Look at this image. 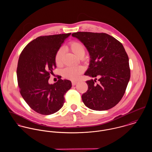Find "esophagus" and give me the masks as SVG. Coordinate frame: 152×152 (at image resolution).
I'll return each mask as SVG.
<instances>
[{"label": "esophagus", "mask_w": 152, "mask_h": 152, "mask_svg": "<svg viewBox=\"0 0 152 152\" xmlns=\"http://www.w3.org/2000/svg\"><path fill=\"white\" fill-rule=\"evenodd\" d=\"M72 86H75V85H76V84L77 83V81H72Z\"/></svg>", "instance_id": "esophagus-1"}]
</instances>
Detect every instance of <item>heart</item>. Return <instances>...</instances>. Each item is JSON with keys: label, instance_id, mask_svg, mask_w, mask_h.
Returning a JSON list of instances; mask_svg holds the SVG:
<instances>
[{"label": "heart", "instance_id": "b5f03b06", "mask_svg": "<svg viewBox=\"0 0 152 152\" xmlns=\"http://www.w3.org/2000/svg\"><path fill=\"white\" fill-rule=\"evenodd\" d=\"M77 57L79 58L83 57L86 53V49L84 45L78 41L70 42L67 46ZM64 55V51L62 48H60L56 53L54 61L57 65H60L62 61V58ZM84 69L81 66H68L64 68L62 71L63 77L69 80H77L80 77V75L84 72Z\"/></svg>", "mask_w": 152, "mask_h": 152}]
</instances>
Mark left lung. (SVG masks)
<instances>
[{
	"instance_id": "8db88e82",
	"label": "left lung",
	"mask_w": 152,
	"mask_h": 152,
	"mask_svg": "<svg viewBox=\"0 0 152 152\" xmlns=\"http://www.w3.org/2000/svg\"><path fill=\"white\" fill-rule=\"evenodd\" d=\"M72 36L86 47L91 60L85 75L95 78L86 81L84 104L95 110L113 108L122 98L130 80L129 58L122 44L104 33L77 32ZM97 77L99 84L95 85Z\"/></svg>"
}]
</instances>
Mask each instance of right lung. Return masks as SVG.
<instances>
[{"label":"right lung","mask_w":152,"mask_h":152,"mask_svg":"<svg viewBox=\"0 0 152 152\" xmlns=\"http://www.w3.org/2000/svg\"><path fill=\"white\" fill-rule=\"evenodd\" d=\"M71 33L40 36L23 50L17 67L20 93L28 105L44 115L56 113L65 102L64 95L71 88V83L61 80L49 84L50 74L56 68L54 57Z\"/></svg>","instance_id":"right-lung-1"}]
</instances>
